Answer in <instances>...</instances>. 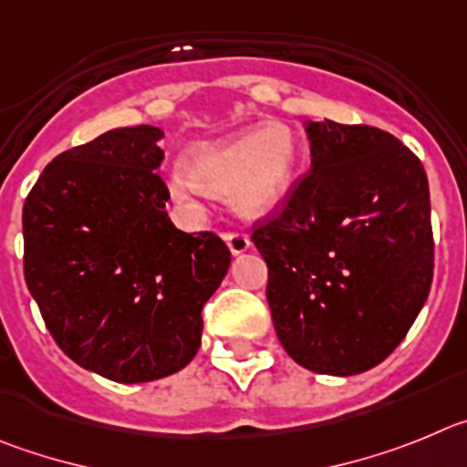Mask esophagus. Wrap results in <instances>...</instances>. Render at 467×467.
I'll list each match as a JSON object with an SVG mask.
<instances>
[{
    "label": "esophagus",
    "instance_id": "34e87169",
    "mask_svg": "<svg viewBox=\"0 0 467 467\" xmlns=\"http://www.w3.org/2000/svg\"><path fill=\"white\" fill-rule=\"evenodd\" d=\"M223 239H225V244H228V249L233 255H242L251 249V239L246 237V234L225 233Z\"/></svg>",
    "mask_w": 467,
    "mask_h": 467
}]
</instances>
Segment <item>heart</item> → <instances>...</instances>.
Returning a JSON list of instances; mask_svg holds the SVG:
<instances>
[{
  "label": "heart",
  "instance_id": "obj_1",
  "mask_svg": "<svg viewBox=\"0 0 467 467\" xmlns=\"http://www.w3.org/2000/svg\"><path fill=\"white\" fill-rule=\"evenodd\" d=\"M297 170V140L279 120L249 125L192 144L183 170L170 174V192L192 202L197 191L225 195L244 218H263L284 204Z\"/></svg>",
  "mask_w": 467,
  "mask_h": 467
}]
</instances>
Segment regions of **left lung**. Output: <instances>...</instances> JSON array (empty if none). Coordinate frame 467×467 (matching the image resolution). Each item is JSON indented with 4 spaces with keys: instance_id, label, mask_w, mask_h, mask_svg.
<instances>
[{
    "instance_id": "obj_1",
    "label": "left lung",
    "mask_w": 467,
    "mask_h": 467,
    "mask_svg": "<svg viewBox=\"0 0 467 467\" xmlns=\"http://www.w3.org/2000/svg\"><path fill=\"white\" fill-rule=\"evenodd\" d=\"M312 167L272 223L254 233L285 354L318 375L351 377L405 339L432 281L423 165L369 125L305 120Z\"/></svg>"
}]
</instances>
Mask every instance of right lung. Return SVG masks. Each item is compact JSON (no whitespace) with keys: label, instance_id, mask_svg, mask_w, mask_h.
Returning <instances> with one entry per match:
<instances>
[{"label":"right lung","instance_id":"1","mask_svg":"<svg viewBox=\"0 0 467 467\" xmlns=\"http://www.w3.org/2000/svg\"><path fill=\"white\" fill-rule=\"evenodd\" d=\"M155 125L116 128L60 153L23 207L25 281L74 363L119 384L186 368L202 342V306L230 267L212 233L165 212Z\"/></svg>","mask_w":467,"mask_h":467}]
</instances>
